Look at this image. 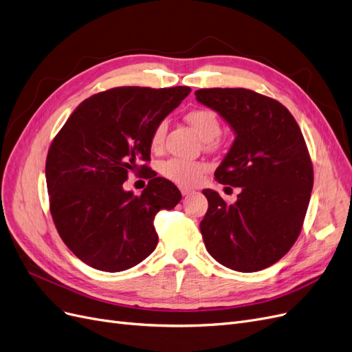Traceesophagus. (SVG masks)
I'll list each match as a JSON object with an SVG mask.
<instances>
[{
  "mask_svg": "<svg viewBox=\"0 0 352 352\" xmlns=\"http://www.w3.org/2000/svg\"><path fill=\"white\" fill-rule=\"evenodd\" d=\"M179 190H181V195H183V196H188V195H191V192H192V190L187 188V187H181Z\"/></svg>",
  "mask_w": 352,
  "mask_h": 352,
  "instance_id": "esophagus-1",
  "label": "esophagus"
}]
</instances>
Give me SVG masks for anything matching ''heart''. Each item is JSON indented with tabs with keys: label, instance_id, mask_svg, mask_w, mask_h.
I'll list each match as a JSON object with an SVG mask.
<instances>
[{
	"label": "heart",
	"instance_id": "obj_1",
	"mask_svg": "<svg viewBox=\"0 0 352 352\" xmlns=\"http://www.w3.org/2000/svg\"><path fill=\"white\" fill-rule=\"evenodd\" d=\"M186 121L192 129H195V131L200 135V139L205 142L217 139L221 134L219 118L217 116V112L212 109H208V108L192 109L187 112ZM165 133H166V124L165 122L157 124L151 138V144L153 149H160L162 146ZM205 171H206V165L203 162L179 160V157H171V160L165 161L161 165L162 175H165L168 179L174 181L175 184L184 186V187L196 186Z\"/></svg>",
	"mask_w": 352,
	"mask_h": 352
}]
</instances>
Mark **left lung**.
Masks as SVG:
<instances>
[{"label": "left lung", "mask_w": 352, "mask_h": 352, "mask_svg": "<svg viewBox=\"0 0 352 352\" xmlns=\"http://www.w3.org/2000/svg\"><path fill=\"white\" fill-rule=\"evenodd\" d=\"M195 95L235 134L214 177L241 187L234 205L203 190L209 201L200 222L206 250L236 272L266 269L296 243L309 208L313 165L302 133L285 107L253 90L213 87Z\"/></svg>", "instance_id": "left-lung-1"}]
</instances>
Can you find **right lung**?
Here are the masks:
<instances>
[{
    "mask_svg": "<svg viewBox=\"0 0 352 352\" xmlns=\"http://www.w3.org/2000/svg\"><path fill=\"white\" fill-rule=\"evenodd\" d=\"M188 86L114 87L87 98L55 135L45 175L54 223L65 245L98 270H127L157 244L153 219L181 200L151 161L155 127L188 94ZM129 170L150 179L140 197L122 188Z\"/></svg>",
    "mask_w": 352,
    "mask_h": 352,
    "instance_id": "right-lung-1",
    "label": "right lung"
}]
</instances>
